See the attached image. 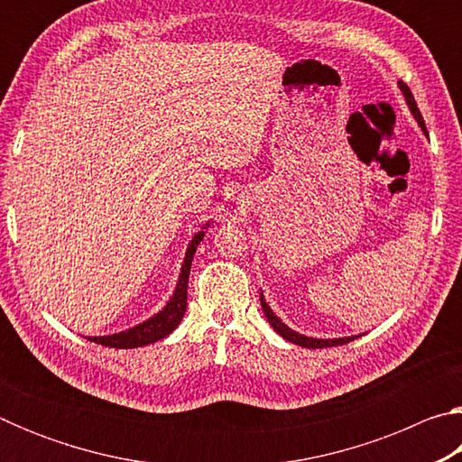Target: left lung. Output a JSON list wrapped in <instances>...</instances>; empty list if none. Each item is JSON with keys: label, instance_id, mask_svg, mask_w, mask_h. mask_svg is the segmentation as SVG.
<instances>
[{"label": "left lung", "instance_id": "obj_1", "mask_svg": "<svg viewBox=\"0 0 462 462\" xmlns=\"http://www.w3.org/2000/svg\"><path fill=\"white\" fill-rule=\"evenodd\" d=\"M400 89H402L403 97H405V104H408L410 112L413 114V118L418 120L420 128L426 132V124H424V120H421V114H420V109H418V106H416V99H413V96H411L410 88H408V85H405V83H402V81H400ZM261 306H263V311H264V318H267V322L273 326V330H275L279 336H283L285 340L297 344V346H303V348L340 346V344H346V342H350V340L358 338V336H344V338H311V336H303V334H300V332L291 330V328H289L287 324L281 322V319L275 316V311H273V310L269 308V303L264 301L263 293H261Z\"/></svg>", "mask_w": 462, "mask_h": 462}]
</instances>
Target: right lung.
Listing matches in <instances>:
<instances>
[{
	"label": "right lung",
	"mask_w": 462,
	"mask_h": 462,
	"mask_svg": "<svg viewBox=\"0 0 462 462\" xmlns=\"http://www.w3.org/2000/svg\"><path fill=\"white\" fill-rule=\"evenodd\" d=\"M209 224H203V230H199L195 236L191 238L189 246H187L185 259L181 264V273H179V281L177 287L173 291V297L167 301V306L162 308L159 314H154L152 318L144 319L143 324H136L128 328V330L118 332V334H109V336H89L88 340L101 344V346H109V348H138V346H146V344H152L156 340L165 338L175 328L181 324V319L185 316V308H187V283H189V271H191V261L195 250H198V245L206 236V228Z\"/></svg>",
	"instance_id": "obj_1"
}]
</instances>
